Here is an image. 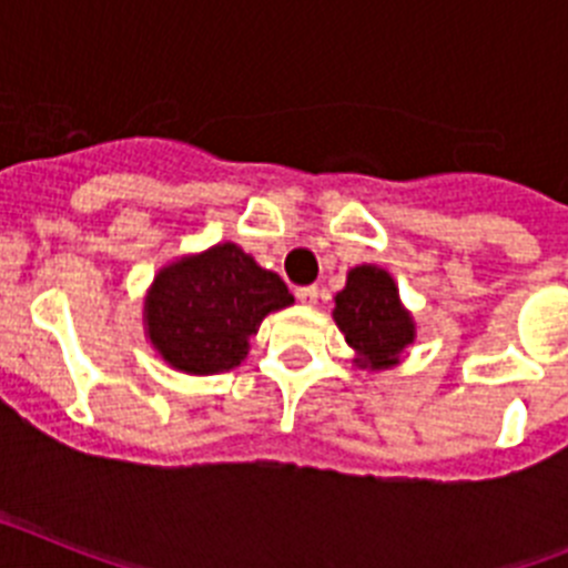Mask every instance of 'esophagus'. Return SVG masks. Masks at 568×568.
Listing matches in <instances>:
<instances>
[{
  "label": "esophagus",
  "mask_w": 568,
  "mask_h": 568,
  "mask_svg": "<svg viewBox=\"0 0 568 568\" xmlns=\"http://www.w3.org/2000/svg\"><path fill=\"white\" fill-rule=\"evenodd\" d=\"M295 298H298L304 307H313L315 301H318V287H315V284H310V287H298L295 290Z\"/></svg>",
  "instance_id": "obj_1"
}]
</instances>
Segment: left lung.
<instances>
[{"mask_svg": "<svg viewBox=\"0 0 568 568\" xmlns=\"http://www.w3.org/2000/svg\"><path fill=\"white\" fill-rule=\"evenodd\" d=\"M335 324L361 366L386 369L415 341L413 315L400 307L398 287L386 270L361 264L349 270L346 287L335 295Z\"/></svg>", "mask_w": 568, "mask_h": 568, "instance_id": "1", "label": "left lung"}]
</instances>
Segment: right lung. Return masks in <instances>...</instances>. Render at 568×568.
Masks as SVG:
<instances>
[{"mask_svg":"<svg viewBox=\"0 0 568 568\" xmlns=\"http://www.w3.org/2000/svg\"><path fill=\"white\" fill-rule=\"evenodd\" d=\"M290 304L287 284L227 241L173 261L155 275L144 324L170 366L213 375L247 358V341L264 315Z\"/></svg>","mask_w":568,"mask_h":568,"instance_id":"obj_1","label":"right lung"}]
</instances>
